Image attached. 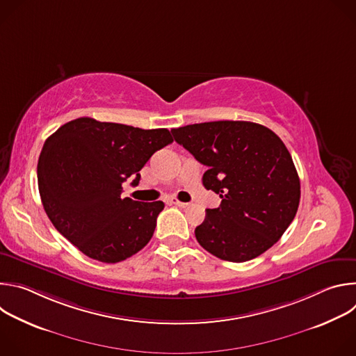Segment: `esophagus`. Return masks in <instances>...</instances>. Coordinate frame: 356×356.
Segmentation results:
<instances>
[{"label": "esophagus", "instance_id": "34e87169", "mask_svg": "<svg viewBox=\"0 0 356 356\" xmlns=\"http://www.w3.org/2000/svg\"><path fill=\"white\" fill-rule=\"evenodd\" d=\"M170 202H172V204L177 206V207H181V209H184V207H187V206L190 204V202H183V201H180V200H177V198H175V197L170 200Z\"/></svg>", "mask_w": 356, "mask_h": 356}]
</instances>
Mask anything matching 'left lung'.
Instances as JSON below:
<instances>
[{
	"mask_svg": "<svg viewBox=\"0 0 356 356\" xmlns=\"http://www.w3.org/2000/svg\"><path fill=\"white\" fill-rule=\"evenodd\" d=\"M175 140L204 166L202 184L222 198L194 234L228 262H246L273 246L296 217L300 179L290 152L269 128L214 121L172 129Z\"/></svg>",
	"mask_w": 356,
	"mask_h": 356,
	"instance_id": "obj_1",
	"label": "left lung"
}]
</instances>
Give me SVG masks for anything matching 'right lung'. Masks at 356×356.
Segmentation results:
<instances>
[{"mask_svg": "<svg viewBox=\"0 0 356 356\" xmlns=\"http://www.w3.org/2000/svg\"><path fill=\"white\" fill-rule=\"evenodd\" d=\"M165 128L77 118L50 135L38 162L43 209L55 228L86 257L117 264L135 255L152 238L163 201L122 198V184L156 150L172 143Z\"/></svg>", "mask_w": 356, "mask_h": 356, "instance_id": "1", "label": "right lung"}]
</instances>
